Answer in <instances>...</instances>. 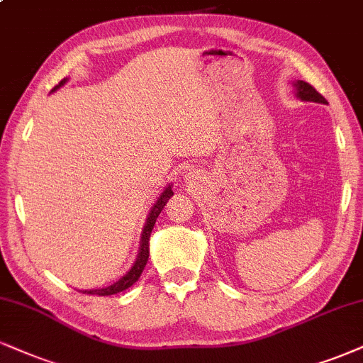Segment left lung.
Returning a JSON list of instances; mask_svg holds the SVG:
<instances>
[{
	"instance_id": "left-lung-1",
	"label": "left lung",
	"mask_w": 363,
	"mask_h": 363,
	"mask_svg": "<svg viewBox=\"0 0 363 363\" xmlns=\"http://www.w3.org/2000/svg\"><path fill=\"white\" fill-rule=\"evenodd\" d=\"M292 86H294L296 89V96L301 99V101H311V103H321V104H328L323 96L318 93L316 89L311 84H308V82L304 81H296L292 82Z\"/></svg>"
}]
</instances>
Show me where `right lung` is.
Here are the masks:
<instances>
[{"mask_svg":"<svg viewBox=\"0 0 363 363\" xmlns=\"http://www.w3.org/2000/svg\"><path fill=\"white\" fill-rule=\"evenodd\" d=\"M65 82H67V77H64V79L60 81L59 84L54 87V89H52V93L59 89L60 86H64ZM172 194H174L172 193V186L165 187L164 193L159 196V199L155 201V204H154V206H152L150 213H148L145 226H143V231H142V238H140V248H138L137 260H135V264L132 265V269H130L123 277L118 279L115 284H111V286L101 287V289L82 291V292H84V294H96V296L118 294V292H121V291L128 289V287H132L133 284L138 281L140 276H142L143 269H145L147 260H148V242H150V233H152V230H154V225H155L157 218H159V215H160V211H162L164 206H165V204H167V201L170 199V196H172Z\"/></svg>","mask_w":363,"mask_h":363,"instance_id":"right-lung-1","label":"right lung"}]
</instances>
